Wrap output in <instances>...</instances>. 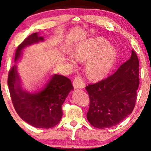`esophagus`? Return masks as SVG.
<instances>
[{
    "label": "esophagus",
    "instance_id": "obj_1",
    "mask_svg": "<svg viewBox=\"0 0 151 151\" xmlns=\"http://www.w3.org/2000/svg\"><path fill=\"white\" fill-rule=\"evenodd\" d=\"M73 84L75 88H84V86H85L84 80L82 79V78L79 77V76H78V77H76L75 79H74Z\"/></svg>",
    "mask_w": 151,
    "mask_h": 151
}]
</instances>
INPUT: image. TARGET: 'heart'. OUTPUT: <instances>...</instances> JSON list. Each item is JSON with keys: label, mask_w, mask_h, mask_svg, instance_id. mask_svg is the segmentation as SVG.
<instances>
[{"label": "heart", "mask_w": 151, "mask_h": 151, "mask_svg": "<svg viewBox=\"0 0 151 151\" xmlns=\"http://www.w3.org/2000/svg\"><path fill=\"white\" fill-rule=\"evenodd\" d=\"M76 61L84 62L88 60L85 65V71L91 79H100L107 75L116 61L117 51L104 38L98 37L90 39L76 48L73 53ZM68 61L75 64L69 58Z\"/></svg>", "instance_id": "obj_1"}]
</instances>
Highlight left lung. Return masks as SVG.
Instances as JSON below:
<instances>
[{"label": "left lung", "mask_w": 151, "mask_h": 151, "mask_svg": "<svg viewBox=\"0 0 151 151\" xmlns=\"http://www.w3.org/2000/svg\"><path fill=\"white\" fill-rule=\"evenodd\" d=\"M139 60L134 51L113 75L86 86L90 99L88 121L107 129L122 122L133 111L139 86Z\"/></svg>", "instance_id": "1"}]
</instances>
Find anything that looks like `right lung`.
Here are the masks:
<instances>
[{
    "mask_svg": "<svg viewBox=\"0 0 151 151\" xmlns=\"http://www.w3.org/2000/svg\"><path fill=\"white\" fill-rule=\"evenodd\" d=\"M44 40L38 33H34L17 47L15 63L27 47ZM10 96L16 113L29 124L36 128L49 129L55 127L63 116L62 105L69 92L73 89L71 80L64 76L53 74L40 91L30 93L23 90L14 65L9 71L7 80Z\"/></svg>",
    "mask_w": 151,
    "mask_h": 151,
    "instance_id": "obj_1",
    "label": "right lung"
}]
</instances>
